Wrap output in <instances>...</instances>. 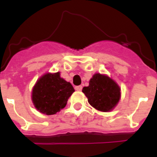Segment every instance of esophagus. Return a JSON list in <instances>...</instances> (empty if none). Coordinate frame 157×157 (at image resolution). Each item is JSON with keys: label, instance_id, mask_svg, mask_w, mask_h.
<instances>
[{"label": "esophagus", "instance_id": "34e87169", "mask_svg": "<svg viewBox=\"0 0 157 157\" xmlns=\"http://www.w3.org/2000/svg\"><path fill=\"white\" fill-rule=\"evenodd\" d=\"M75 89L77 91H81L82 89V86H78L75 87Z\"/></svg>", "mask_w": 157, "mask_h": 157}]
</instances>
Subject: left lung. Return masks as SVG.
<instances>
[{
    "instance_id": "left-lung-1",
    "label": "left lung",
    "mask_w": 157,
    "mask_h": 157,
    "mask_svg": "<svg viewBox=\"0 0 157 157\" xmlns=\"http://www.w3.org/2000/svg\"><path fill=\"white\" fill-rule=\"evenodd\" d=\"M82 92L88 102L97 110L109 112L114 109L120 99V88L109 76L98 73L90 80L89 86L83 87Z\"/></svg>"
}]
</instances>
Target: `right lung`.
Masks as SVG:
<instances>
[{
  "instance_id": "1",
  "label": "right lung",
  "mask_w": 157,
  "mask_h": 157,
  "mask_svg": "<svg viewBox=\"0 0 157 157\" xmlns=\"http://www.w3.org/2000/svg\"><path fill=\"white\" fill-rule=\"evenodd\" d=\"M59 75V72L44 75L33 88V104L43 114L54 115L59 112L75 92L71 84L60 78Z\"/></svg>"
}]
</instances>
